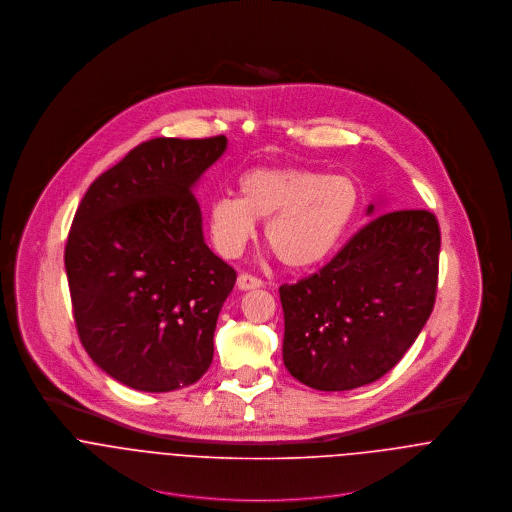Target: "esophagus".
I'll return each instance as SVG.
<instances>
[{"mask_svg":"<svg viewBox=\"0 0 512 512\" xmlns=\"http://www.w3.org/2000/svg\"><path fill=\"white\" fill-rule=\"evenodd\" d=\"M236 286H238V290L246 292V290H256V288H262V286H264V282H262L260 278L252 276V274H246V272H242V274L238 276V280H236Z\"/></svg>","mask_w":512,"mask_h":512,"instance_id":"esophagus-1","label":"esophagus"}]
</instances>
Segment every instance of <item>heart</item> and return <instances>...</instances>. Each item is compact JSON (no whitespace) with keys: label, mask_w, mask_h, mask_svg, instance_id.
I'll return each mask as SVG.
<instances>
[{"label":"heart","mask_w":512,"mask_h":512,"mask_svg":"<svg viewBox=\"0 0 512 512\" xmlns=\"http://www.w3.org/2000/svg\"><path fill=\"white\" fill-rule=\"evenodd\" d=\"M240 197L220 195L209 207L213 244L238 256L265 220L264 240L288 268L325 262L341 244L357 215L361 193L349 175H327L309 167H258L238 181Z\"/></svg>","instance_id":"heart-1"}]
</instances>
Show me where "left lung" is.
<instances>
[{
  "label": "left lung",
  "instance_id": "1",
  "mask_svg": "<svg viewBox=\"0 0 512 512\" xmlns=\"http://www.w3.org/2000/svg\"><path fill=\"white\" fill-rule=\"evenodd\" d=\"M439 244L434 213L388 211L319 272L280 286L284 365L293 378L337 392L370 384L398 365L432 315Z\"/></svg>",
  "mask_w": 512,
  "mask_h": 512
}]
</instances>
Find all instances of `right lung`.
I'll list each match as a JSON object with an SVG mask.
<instances>
[{
    "mask_svg": "<svg viewBox=\"0 0 512 512\" xmlns=\"http://www.w3.org/2000/svg\"><path fill=\"white\" fill-rule=\"evenodd\" d=\"M226 138H153L82 197L65 246L74 325L118 382L169 392L213 363L220 309L236 272L203 238L195 181Z\"/></svg>",
    "mask_w": 512,
    "mask_h": 512,
    "instance_id": "add662e5",
    "label": "right lung"
}]
</instances>
